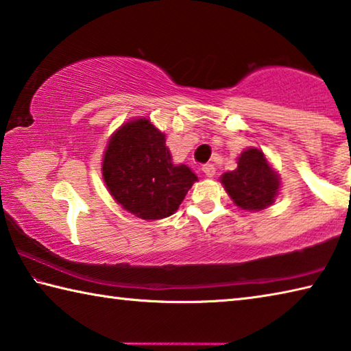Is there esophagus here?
<instances>
[{
    "instance_id": "1",
    "label": "esophagus",
    "mask_w": 351,
    "mask_h": 351,
    "mask_svg": "<svg viewBox=\"0 0 351 351\" xmlns=\"http://www.w3.org/2000/svg\"><path fill=\"white\" fill-rule=\"evenodd\" d=\"M203 173H204L206 176L212 178L213 175H215V165H213V164H204V165H203Z\"/></svg>"
}]
</instances>
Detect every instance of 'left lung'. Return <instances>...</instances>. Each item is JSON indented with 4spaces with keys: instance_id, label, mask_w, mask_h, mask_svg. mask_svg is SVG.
I'll list each match as a JSON object with an SVG mask.
<instances>
[{
    "instance_id": "1",
    "label": "left lung",
    "mask_w": 351,
    "mask_h": 351,
    "mask_svg": "<svg viewBox=\"0 0 351 351\" xmlns=\"http://www.w3.org/2000/svg\"><path fill=\"white\" fill-rule=\"evenodd\" d=\"M234 171H226L221 182L234 199L245 210H261L274 203L280 187V178L266 161L258 148L243 152Z\"/></svg>"
}]
</instances>
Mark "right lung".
<instances>
[{
    "label": "right lung",
    "instance_id": "add662e5",
    "mask_svg": "<svg viewBox=\"0 0 351 351\" xmlns=\"http://www.w3.org/2000/svg\"><path fill=\"white\" fill-rule=\"evenodd\" d=\"M102 175L116 203L142 219L170 217L198 180L187 165L171 162L164 133L148 119L123 123L111 136Z\"/></svg>",
    "mask_w": 351,
    "mask_h": 351
}]
</instances>
